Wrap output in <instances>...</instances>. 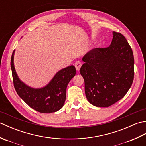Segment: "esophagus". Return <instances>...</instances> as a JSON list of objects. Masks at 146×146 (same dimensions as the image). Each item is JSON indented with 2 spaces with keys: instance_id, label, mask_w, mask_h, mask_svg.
<instances>
[{
  "instance_id": "1",
  "label": "esophagus",
  "mask_w": 146,
  "mask_h": 146,
  "mask_svg": "<svg viewBox=\"0 0 146 146\" xmlns=\"http://www.w3.org/2000/svg\"><path fill=\"white\" fill-rule=\"evenodd\" d=\"M75 66L76 68V70L79 71L80 69V68H81V66H82V63L80 61H76V63H75Z\"/></svg>"
}]
</instances>
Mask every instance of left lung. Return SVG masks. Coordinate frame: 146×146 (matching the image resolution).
Listing matches in <instances>:
<instances>
[{
  "label": "left lung",
  "mask_w": 146,
  "mask_h": 146,
  "mask_svg": "<svg viewBox=\"0 0 146 146\" xmlns=\"http://www.w3.org/2000/svg\"><path fill=\"white\" fill-rule=\"evenodd\" d=\"M107 48L87 52L80 72L85 81L86 98L96 107H108L122 99L132 84L134 58L132 48L122 34L113 32Z\"/></svg>",
  "instance_id": "left-lung-1"
}]
</instances>
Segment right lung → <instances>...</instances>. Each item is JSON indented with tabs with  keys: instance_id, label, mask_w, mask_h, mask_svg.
I'll use <instances>...</instances> for the list:
<instances>
[{
	"instance_id": "obj_1",
	"label": "right lung",
	"mask_w": 146,
	"mask_h": 146,
	"mask_svg": "<svg viewBox=\"0 0 146 146\" xmlns=\"http://www.w3.org/2000/svg\"><path fill=\"white\" fill-rule=\"evenodd\" d=\"M12 52L11 67L14 86L18 95L33 109L40 113H52L60 110L66 100V87L70 80L76 75L75 67L62 69L44 87L33 88L21 82L15 72Z\"/></svg>"
}]
</instances>
